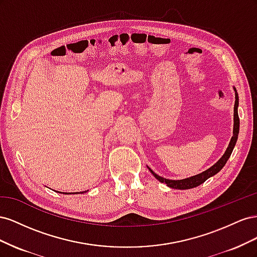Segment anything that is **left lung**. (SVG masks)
I'll use <instances>...</instances> for the list:
<instances>
[{
  "label": "left lung",
  "mask_w": 257,
  "mask_h": 257,
  "mask_svg": "<svg viewBox=\"0 0 257 257\" xmlns=\"http://www.w3.org/2000/svg\"><path fill=\"white\" fill-rule=\"evenodd\" d=\"M236 91V89H235ZM236 95V102H235V107H234V132H232V137L230 139V143H229V146L227 148L226 152L224 153L223 157L217 161L215 164L210 167L209 169H207L206 172L201 173L199 175H196V176H193V177H190L188 179H183V180H169V179H164L160 177L159 175L155 174L153 170H151L149 168V170L151 172V174L158 179L159 181L163 182V183H166L169 188H173V189H179V190H188V189H193V188H196V186L200 185L201 183H204L208 178L214 176L215 174H217L220 172V170L225 166V164H226L227 160L229 159L230 154L232 152V150H234V147L236 145V142L238 139V134H239V116H238V93L236 91L235 93Z\"/></svg>",
  "instance_id": "obj_1"
}]
</instances>
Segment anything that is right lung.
<instances>
[{"label":"right lung","instance_id":"right-lung-1","mask_svg":"<svg viewBox=\"0 0 257 257\" xmlns=\"http://www.w3.org/2000/svg\"><path fill=\"white\" fill-rule=\"evenodd\" d=\"M84 192H85V191H84ZM82 193H83V192H82ZM63 194H66V193H63ZM74 194H76V193H74Z\"/></svg>","mask_w":257,"mask_h":257}]
</instances>
